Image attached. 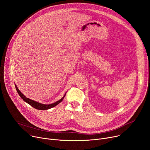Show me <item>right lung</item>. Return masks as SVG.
<instances>
[{
	"instance_id": "add662e5",
	"label": "right lung",
	"mask_w": 150,
	"mask_h": 150,
	"mask_svg": "<svg viewBox=\"0 0 150 150\" xmlns=\"http://www.w3.org/2000/svg\"><path fill=\"white\" fill-rule=\"evenodd\" d=\"M16 86V90L17 91L18 94H19V96H20V97L25 102H26L27 103H28L29 105H30L31 106L33 107L35 109H38V110H47V109H49L50 108H52L54 106H56V105H57L59 104V103H60L64 99V98L65 97V94L64 96V97L60 99L59 100H58L57 101L54 103H52V104H50V105H44V104H42V103H38L37 101H33L32 100H30V98H27L26 96H25L20 91V90L18 89L17 86L15 85Z\"/></svg>"
}]
</instances>
